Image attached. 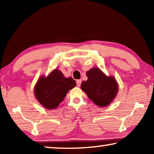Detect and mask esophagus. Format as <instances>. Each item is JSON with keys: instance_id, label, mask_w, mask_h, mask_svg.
<instances>
[{"instance_id": "1", "label": "esophagus", "mask_w": 154, "mask_h": 154, "mask_svg": "<svg viewBox=\"0 0 154 154\" xmlns=\"http://www.w3.org/2000/svg\"><path fill=\"white\" fill-rule=\"evenodd\" d=\"M77 85L78 87H79L80 85H81V83H82V80L81 79H78V80H77Z\"/></svg>"}]
</instances>
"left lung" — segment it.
<instances>
[{
  "mask_svg": "<svg viewBox=\"0 0 154 154\" xmlns=\"http://www.w3.org/2000/svg\"><path fill=\"white\" fill-rule=\"evenodd\" d=\"M88 80L83 81L81 88L88 98L100 107L111 103L118 93V85L113 77H107L98 68L87 72Z\"/></svg>",
  "mask_w": 154,
  "mask_h": 154,
  "instance_id": "1",
  "label": "left lung"
}]
</instances>
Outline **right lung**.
Segmentation results:
<instances>
[{
    "mask_svg": "<svg viewBox=\"0 0 154 154\" xmlns=\"http://www.w3.org/2000/svg\"><path fill=\"white\" fill-rule=\"evenodd\" d=\"M76 82L72 77L65 78L58 69H55L47 77H41L35 88L36 98L48 109L56 108L73 88Z\"/></svg>",
    "mask_w": 154,
    "mask_h": 154,
    "instance_id": "right-lung-1",
    "label": "right lung"
}]
</instances>
